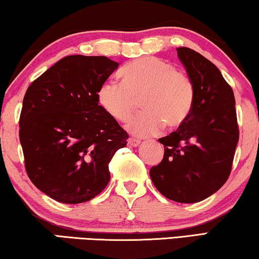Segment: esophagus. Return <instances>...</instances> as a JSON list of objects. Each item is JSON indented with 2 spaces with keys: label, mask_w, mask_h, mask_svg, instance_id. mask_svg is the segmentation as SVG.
<instances>
[{
  "label": "esophagus",
  "mask_w": 259,
  "mask_h": 259,
  "mask_svg": "<svg viewBox=\"0 0 259 259\" xmlns=\"http://www.w3.org/2000/svg\"><path fill=\"white\" fill-rule=\"evenodd\" d=\"M127 142H128L130 146H132V147H138V146H140L141 141L138 140V139H134V138H130L128 140H127Z\"/></svg>",
  "instance_id": "obj_1"
}]
</instances>
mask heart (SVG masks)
I'll return each mask as SVG.
<instances>
[{"instance_id": "1", "label": "heart", "mask_w": 259, "mask_h": 259, "mask_svg": "<svg viewBox=\"0 0 259 259\" xmlns=\"http://www.w3.org/2000/svg\"><path fill=\"white\" fill-rule=\"evenodd\" d=\"M123 83L110 79L100 86L98 100L117 121H128L144 103L145 113L134 118L127 130L137 137H148L163 123L178 127L188 118L194 103L190 78L156 57L137 59L121 71Z\"/></svg>"}]
</instances>
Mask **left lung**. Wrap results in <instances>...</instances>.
I'll use <instances>...</instances> for the list:
<instances>
[{"instance_id":"1","label":"left lung","mask_w":259,"mask_h":259,"mask_svg":"<svg viewBox=\"0 0 259 259\" xmlns=\"http://www.w3.org/2000/svg\"><path fill=\"white\" fill-rule=\"evenodd\" d=\"M178 57L193 81V107L176 132L159 139L164 155L149 175L163 196L195 203L229 178L239 132L234 92L221 71L189 48H178Z\"/></svg>"}]
</instances>
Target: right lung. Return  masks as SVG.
I'll list each match as a JSON object with an SVG mask.
<instances>
[{
	"label": "right lung",
	"instance_id": "1",
	"mask_svg": "<svg viewBox=\"0 0 259 259\" xmlns=\"http://www.w3.org/2000/svg\"><path fill=\"white\" fill-rule=\"evenodd\" d=\"M118 66L105 56H67L25 92L20 118L25 169L56 201L83 203L110 182L108 163L128 136L98 105V91Z\"/></svg>",
	"mask_w": 259,
	"mask_h": 259
}]
</instances>
